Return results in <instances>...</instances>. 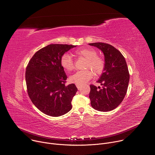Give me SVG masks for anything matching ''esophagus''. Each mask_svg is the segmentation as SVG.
<instances>
[{"label": "esophagus", "instance_id": "1", "mask_svg": "<svg viewBox=\"0 0 155 155\" xmlns=\"http://www.w3.org/2000/svg\"><path fill=\"white\" fill-rule=\"evenodd\" d=\"M76 86H77V88L78 90H80V88L81 87V86L80 85H78V84H76Z\"/></svg>", "mask_w": 155, "mask_h": 155}]
</instances>
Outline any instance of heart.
I'll return each instance as SVG.
<instances>
[{
  "label": "heart",
  "instance_id": "b5f03b06",
  "mask_svg": "<svg viewBox=\"0 0 155 155\" xmlns=\"http://www.w3.org/2000/svg\"><path fill=\"white\" fill-rule=\"evenodd\" d=\"M75 53L86 60L85 69H91L96 74H99L102 72L104 68V61L102 58L97 56V53L94 50L84 48L76 50ZM61 65L63 69L67 71H71L74 69L73 59L68 53H65L62 56ZM93 75V72L90 70L78 71L70 77L69 80L76 84L82 85L91 80Z\"/></svg>",
  "mask_w": 155,
  "mask_h": 155
}]
</instances>
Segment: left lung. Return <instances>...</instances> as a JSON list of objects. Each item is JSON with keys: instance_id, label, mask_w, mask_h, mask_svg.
Returning <instances> with one entry per match:
<instances>
[{"instance_id": "obj_1", "label": "left lung", "mask_w": 155, "mask_h": 155, "mask_svg": "<svg viewBox=\"0 0 155 155\" xmlns=\"http://www.w3.org/2000/svg\"><path fill=\"white\" fill-rule=\"evenodd\" d=\"M89 45L101 50L105 60L103 73L97 81L102 87L90 85L91 105L100 112L111 111L121 103L126 94L129 81L127 64L121 52L111 45L102 42Z\"/></svg>"}]
</instances>
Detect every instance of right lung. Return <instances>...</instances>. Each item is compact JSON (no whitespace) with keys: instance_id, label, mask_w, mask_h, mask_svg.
Returning <instances> with one entry per match:
<instances>
[{"instance_id":"right-lung-1","label":"right lung","mask_w":155,"mask_h":155,"mask_svg":"<svg viewBox=\"0 0 155 155\" xmlns=\"http://www.w3.org/2000/svg\"><path fill=\"white\" fill-rule=\"evenodd\" d=\"M76 47L51 44L37 51L28 63L26 71L28 95L34 105L47 115L59 117L72 109L71 102L78 90L74 83L65 85L68 77L61 58Z\"/></svg>"}]
</instances>
